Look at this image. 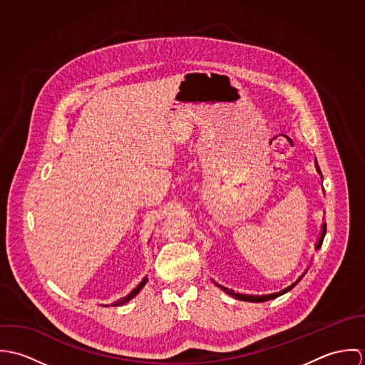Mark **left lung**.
Returning a JSON list of instances; mask_svg holds the SVG:
<instances>
[{
	"label": "left lung",
	"instance_id": "left-lung-1",
	"mask_svg": "<svg viewBox=\"0 0 365 365\" xmlns=\"http://www.w3.org/2000/svg\"><path fill=\"white\" fill-rule=\"evenodd\" d=\"M316 168H317V171L320 173V168H319V164H317V161H316ZM324 235H326V223H323V230H322V235H320V239H319V243H317V246H316V249L319 250L320 249V246H322V243H323V239H324ZM307 274V271L291 285V287H288V288H285V289H282V291H279V292H275V294H269V295H243V294H236V292H233L232 289H227V288H225V287H220V285H217L219 288H222L226 294H229V295H232V297H235V298H237V299H240V301H247V302H265V301H269V299H274V298H277V297H279V295H282V294H285V292H288V291H291L301 279H302V277Z\"/></svg>",
	"mask_w": 365,
	"mask_h": 365
}]
</instances>
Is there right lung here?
<instances>
[{
	"mask_svg": "<svg viewBox=\"0 0 365 365\" xmlns=\"http://www.w3.org/2000/svg\"><path fill=\"white\" fill-rule=\"evenodd\" d=\"M146 281H148V278H145V279H143V281H142V282H140V284H139V285H138V287H136V288H135V289H133V291H132V292H130V294H129V295H126V297H125V298H120V299H119V301H116V302H113V304H112V307H118V305H123V304H126V302H128V301H130V299H132V298H133V297H135V295H138V292H139V291H140V289H142V288H143V287H145V284H146Z\"/></svg>",
	"mask_w": 365,
	"mask_h": 365,
	"instance_id": "add662e5",
	"label": "right lung"
}]
</instances>
